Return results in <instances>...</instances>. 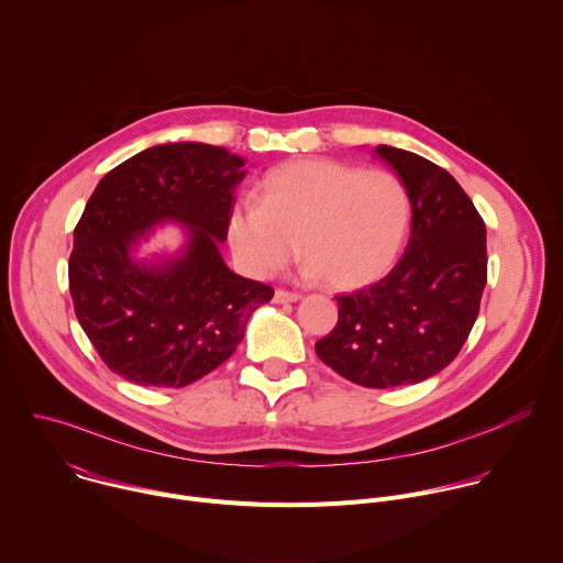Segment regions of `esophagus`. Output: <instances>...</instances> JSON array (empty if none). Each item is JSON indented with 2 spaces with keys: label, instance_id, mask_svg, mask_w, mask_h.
<instances>
[{
  "label": "esophagus",
  "instance_id": "1",
  "mask_svg": "<svg viewBox=\"0 0 563 563\" xmlns=\"http://www.w3.org/2000/svg\"><path fill=\"white\" fill-rule=\"evenodd\" d=\"M274 300H276V302H296V300H300V294H296V291H285V289H276Z\"/></svg>",
  "mask_w": 563,
  "mask_h": 563
}]
</instances>
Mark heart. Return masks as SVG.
Listing matches in <instances>:
<instances>
[{"mask_svg": "<svg viewBox=\"0 0 563 563\" xmlns=\"http://www.w3.org/2000/svg\"><path fill=\"white\" fill-rule=\"evenodd\" d=\"M410 220V194L394 174L302 159L267 176L263 202L233 205L229 240L238 263L254 276L283 267L300 240L307 276H325L334 289H358L391 269Z\"/></svg>", "mask_w": 563, "mask_h": 563, "instance_id": "obj_1", "label": "heart"}]
</instances>
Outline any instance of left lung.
<instances>
[{
	"instance_id": "left-lung-1",
	"label": "left lung",
	"mask_w": 563,
	"mask_h": 563,
	"mask_svg": "<svg viewBox=\"0 0 563 563\" xmlns=\"http://www.w3.org/2000/svg\"><path fill=\"white\" fill-rule=\"evenodd\" d=\"M412 202L404 258L378 283L339 296V323L316 354L363 387L421 383L461 352L488 280L486 224L461 185L430 159L378 144Z\"/></svg>"
}]
</instances>
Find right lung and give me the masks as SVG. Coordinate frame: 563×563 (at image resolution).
I'll use <instances>...</instances> for the list:
<instances>
[{"mask_svg":"<svg viewBox=\"0 0 563 563\" xmlns=\"http://www.w3.org/2000/svg\"><path fill=\"white\" fill-rule=\"evenodd\" d=\"M245 157L202 142L140 151L111 169L73 231L68 289L100 358L144 387H185L222 365L274 289L220 254ZM174 221L186 245L140 262L150 229Z\"/></svg>","mask_w":563,"mask_h":563,"instance_id":"add662e5","label":"right lung"}]
</instances>
